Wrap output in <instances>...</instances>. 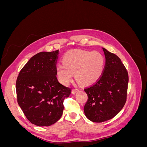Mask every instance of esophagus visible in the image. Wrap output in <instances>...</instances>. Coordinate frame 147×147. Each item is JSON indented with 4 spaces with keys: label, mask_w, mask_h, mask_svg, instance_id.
<instances>
[{
    "label": "esophagus",
    "mask_w": 147,
    "mask_h": 147,
    "mask_svg": "<svg viewBox=\"0 0 147 147\" xmlns=\"http://www.w3.org/2000/svg\"><path fill=\"white\" fill-rule=\"evenodd\" d=\"M78 91H79V90H78V89H74V90H72V93L73 94H74L75 93H77Z\"/></svg>",
    "instance_id": "34e87169"
}]
</instances>
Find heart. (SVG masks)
<instances>
[{"label":"heart","mask_w":147,"mask_h":147,"mask_svg":"<svg viewBox=\"0 0 147 147\" xmlns=\"http://www.w3.org/2000/svg\"><path fill=\"white\" fill-rule=\"evenodd\" d=\"M63 64L57 65L56 71L59 80L67 84L72 80L74 74L75 79L83 85L97 82L103 73L104 57L97 51L71 50L64 55Z\"/></svg>","instance_id":"heart-1"}]
</instances>
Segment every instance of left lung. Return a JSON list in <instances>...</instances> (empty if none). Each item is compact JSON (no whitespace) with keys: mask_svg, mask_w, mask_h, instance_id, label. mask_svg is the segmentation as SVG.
<instances>
[{"mask_svg":"<svg viewBox=\"0 0 147 147\" xmlns=\"http://www.w3.org/2000/svg\"><path fill=\"white\" fill-rule=\"evenodd\" d=\"M105 65L99 80L84 89L88 99L84 107L85 116L90 121L101 123L113 118L126 103L128 74L119 57L102 48Z\"/></svg>","mask_w":147,"mask_h":147,"instance_id":"left-lung-1","label":"left lung"}]
</instances>
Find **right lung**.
<instances>
[{
    "instance_id": "add662e5",
    "label": "right lung",
    "mask_w": 147,
    "mask_h": 147,
    "mask_svg": "<svg viewBox=\"0 0 147 147\" xmlns=\"http://www.w3.org/2000/svg\"><path fill=\"white\" fill-rule=\"evenodd\" d=\"M59 50L42 51L32 56L20 71L16 83L18 103L29 121L38 126H49L63 113V102L71 89L56 77Z\"/></svg>"
}]
</instances>
